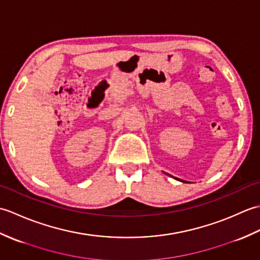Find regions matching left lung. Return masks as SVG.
I'll use <instances>...</instances> for the list:
<instances>
[{
    "label": "left lung",
    "instance_id": "left-lung-1",
    "mask_svg": "<svg viewBox=\"0 0 260 260\" xmlns=\"http://www.w3.org/2000/svg\"><path fill=\"white\" fill-rule=\"evenodd\" d=\"M174 179H176V178H174ZM176 180H179V181H181V182H183V183H189V182H185V181H183V180H180V179H176Z\"/></svg>",
    "mask_w": 260,
    "mask_h": 260
}]
</instances>
